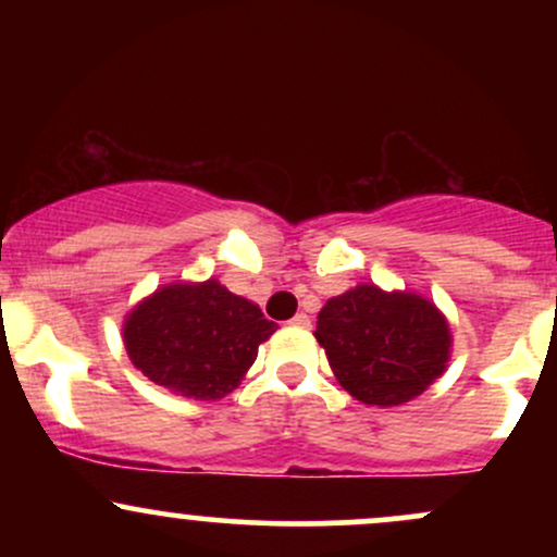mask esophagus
<instances>
[{
  "mask_svg": "<svg viewBox=\"0 0 557 557\" xmlns=\"http://www.w3.org/2000/svg\"><path fill=\"white\" fill-rule=\"evenodd\" d=\"M290 324H293V327H311V319L306 317L304 311H300V314H296V317L290 319Z\"/></svg>",
  "mask_w": 557,
  "mask_h": 557,
  "instance_id": "34e87169",
  "label": "esophagus"
}]
</instances>
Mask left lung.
<instances>
[{
  "label": "left lung",
  "instance_id": "8db88e82",
  "mask_svg": "<svg viewBox=\"0 0 557 557\" xmlns=\"http://www.w3.org/2000/svg\"><path fill=\"white\" fill-rule=\"evenodd\" d=\"M314 337L345 393L380 408L419 398L453 354L450 322L434 300L374 283L330 298Z\"/></svg>",
  "mask_w": 557,
  "mask_h": 557
}]
</instances>
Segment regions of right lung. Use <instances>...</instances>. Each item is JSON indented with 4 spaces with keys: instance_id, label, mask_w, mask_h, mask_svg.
Segmentation results:
<instances>
[{
    "instance_id": "1",
    "label": "right lung",
    "mask_w": 557,
    "mask_h": 557,
    "mask_svg": "<svg viewBox=\"0 0 557 557\" xmlns=\"http://www.w3.org/2000/svg\"><path fill=\"white\" fill-rule=\"evenodd\" d=\"M277 324L220 280H177L125 314L127 359L159 387L194 400L225 398L240 385Z\"/></svg>"
}]
</instances>
